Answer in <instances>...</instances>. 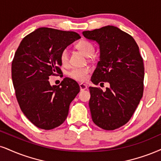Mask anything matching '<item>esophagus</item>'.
Wrapping results in <instances>:
<instances>
[{
    "instance_id": "obj_1",
    "label": "esophagus",
    "mask_w": 161,
    "mask_h": 161,
    "mask_svg": "<svg viewBox=\"0 0 161 161\" xmlns=\"http://www.w3.org/2000/svg\"><path fill=\"white\" fill-rule=\"evenodd\" d=\"M80 91L85 90H86V89H87V86L84 84H80Z\"/></svg>"
}]
</instances>
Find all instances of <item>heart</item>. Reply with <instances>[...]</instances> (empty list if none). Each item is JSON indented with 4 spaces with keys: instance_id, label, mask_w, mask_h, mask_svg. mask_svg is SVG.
Masks as SVG:
<instances>
[{
    "instance_id": "1",
    "label": "heart",
    "mask_w": 161,
    "mask_h": 161,
    "mask_svg": "<svg viewBox=\"0 0 161 161\" xmlns=\"http://www.w3.org/2000/svg\"><path fill=\"white\" fill-rule=\"evenodd\" d=\"M77 48L80 50L85 56L90 57L94 51V47L90 42L81 40L77 43ZM59 60L63 65H67L69 63V51L67 48H64L59 53ZM90 72V69L88 67L84 68H74L69 72V75L71 78L77 81L84 82L88 78V75Z\"/></svg>"
}]
</instances>
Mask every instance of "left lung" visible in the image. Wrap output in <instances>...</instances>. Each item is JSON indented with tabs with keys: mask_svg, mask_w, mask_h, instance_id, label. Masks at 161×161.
I'll return each mask as SVG.
<instances>
[{
	"mask_svg": "<svg viewBox=\"0 0 161 161\" xmlns=\"http://www.w3.org/2000/svg\"><path fill=\"white\" fill-rule=\"evenodd\" d=\"M83 35L96 41L100 48V59L91 80L96 85L110 84L105 91L89 88L92 119L101 128L115 130L130 120L141 100L143 59L134 38L114 26L84 31Z\"/></svg>",
	"mask_w": 161,
	"mask_h": 161,
	"instance_id": "obj_1",
	"label": "left lung"
}]
</instances>
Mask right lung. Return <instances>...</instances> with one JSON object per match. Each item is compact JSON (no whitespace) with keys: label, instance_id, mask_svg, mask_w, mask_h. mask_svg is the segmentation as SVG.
<instances>
[{"label":"right lung","instance_id":"1","mask_svg":"<svg viewBox=\"0 0 161 161\" xmlns=\"http://www.w3.org/2000/svg\"><path fill=\"white\" fill-rule=\"evenodd\" d=\"M80 38L72 31L40 27L26 36L12 63V79L23 114L37 128L51 130L63 124L69 105L80 92L76 81L65 77L51 86V75L62 74L61 51Z\"/></svg>","mask_w":161,"mask_h":161}]
</instances>
